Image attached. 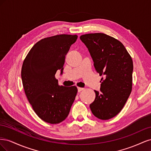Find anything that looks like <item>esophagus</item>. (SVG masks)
Here are the masks:
<instances>
[{
    "mask_svg": "<svg viewBox=\"0 0 151 151\" xmlns=\"http://www.w3.org/2000/svg\"><path fill=\"white\" fill-rule=\"evenodd\" d=\"M77 89H78V91H79V92H81V91H82L83 90H84V88H80V87H78V88H77Z\"/></svg>",
    "mask_w": 151,
    "mask_h": 151,
    "instance_id": "34e87169",
    "label": "esophagus"
}]
</instances>
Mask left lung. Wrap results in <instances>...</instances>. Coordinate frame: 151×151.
Segmentation results:
<instances>
[{
  "label": "left lung",
  "instance_id": "obj_1",
  "mask_svg": "<svg viewBox=\"0 0 151 151\" xmlns=\"http://www.w3.org/2000/svg\"><path fill=\"white\" fill-rule=\"evenodd\" d=\"M80 39L89 50L96 70L104 75L101 92L94 91L91 110L99 119L109 120L121 111L131 93L133 61L124 45L110 36L89 33Z\"/></svg>",
  "mask_w": 151,
  "mask_h": 151
}]
</instances>
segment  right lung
<instances>
[{
    "instance_id": "obj_1",
    "label": "right lung",
    "mask_w": 151,
    "mask_h": 151,
    "mask_svg": "<svg viewBox=\"0 0 151 151\" xmlns=\"http://www.w3.org/2000/svg\"><path fill=\"white\" fill-rule=\"evenodd\" d=\"M77 35H60L35 44L24 60L21 78L24 93L33 110L45 122L57 124L69 113L77 93L76 86L58 85L55 74L63 72L65 57Z\"/></svg>"
}]
</instances>
